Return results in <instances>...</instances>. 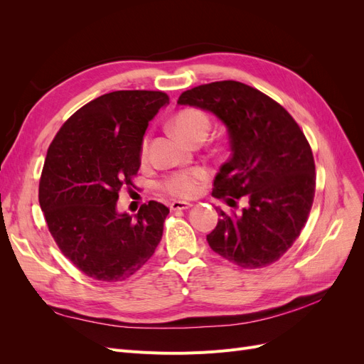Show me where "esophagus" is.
Listing matches in <instances>:
<instances>
[{
	"label": "esophagus",
	"instance_id": "34e87169",
	"mask_svg": "<svg viewBox=\"0 0 364 364\" xmlns=\"http://www.w3.org/2000/svg\"><path fill=\"white\" fill-rule=\"evenodd\" d=\"M193 203H188V202H181V200H174L170 203V209L171 211H183V209H188L191 208Z\"/></svg>",
	"mask_w": 364,
	"mask_h": 364
}]
</instances>
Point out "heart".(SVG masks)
Returning <instances> with one entry per match:
<instances>
[{"instance_id":"1","label":"heart","mask_w":364,"mask_h":364,"mask_svg":"<svg viewBox=\"0 0 364 364\" xmlns=\"http://www.w3.org/2000/svg\"><path fill=\"white\" fill-rule=\"evenodd\" d=\"M171 126L183 139L193 142L196 138L208 135L211 121H209V117L203 111H200V109L186 107L173 117ZM149 135H146L141 141L139 155L142 159L149 153ZM208 171L202 167L174 171L165 176L159 183V188L165 194L176 197V199H190V197L199 194L203 183L208 181Z\"/></svg>"}]
</instances>
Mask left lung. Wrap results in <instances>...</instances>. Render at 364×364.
<instances>
[{"label":"left lung","mask_w":364,"mask_h":364,"mask_svg":"<svg viewBox=\"0 0 364 364\" xmlns=\"http://www.w3.org/2000/svg\"><path fill=\"white\" fill-rule=\"evenodd\" d=\"M178 105L223 121L232 153L215 176L213 196L230 206L243 196L249 200L238 214L217 208L209 247L243 269L270 266L293 246L311 211L316 167L310 142L278 102L241 82L191 87Z\"/></svg>","instance_id":"1"}]
</instances>
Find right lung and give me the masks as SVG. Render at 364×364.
Instances as JSON below:
<instances>
[{
	"label": "right lung",
	"instance_id": "1",
	"mask_svg": "<svg viewBox=\"0 0 364 364\" xmlns=\"http://www.w3.org/2000/svg\"><path fill=\"white\" fill-rule=\"evenodd\" d=\"M170 102L161 91H114L74 112L51 141L39 205L51 237L86 277L126 281L155 253L170 209L141 205L117 213L118 193L134 185L149 121Z\"/></svg>",
	"mask_w": 364,
	"mask_h": 364
}]
</instances>
